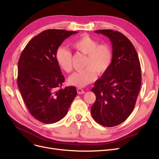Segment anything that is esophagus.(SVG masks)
Instances as JSON below:
<instances>
[{"label":"esophagus","instance_id":"obj_1","mask_svg":"<svg viewBox=\"0 0 159 159\" xmlns=\"http://www.w3.org/2000/svg\"><path fill=\"white\" fill-rule=\"evenodd\" d=\"M77 93H78L79 94H82V93H84V91L83 90V89H81V88H77Z\"/></svg>","mask_w":159,"mask_h":159}]
</instances>
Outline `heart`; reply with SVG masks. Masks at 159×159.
Returning a JSON list of instances; mask_svg holds the SVG:
<instances>
[{
  "instance_id": "obj_1",
  "label": "heart",
  "mask_w": 159,
  "mask_h": 159,
  "mask_svg": "<svg viewBox=\"0 0 159 159\" xmlns=\"http://www.w3.org/2000/svg\"><path fill=\"white\" fill-rule=\"evenodd\" d=\"M74 49L87 56L84 70L73 73L68 79L69 83L77 87H84L93 82L98 75L105 73L111 65L113 54L107 43L99 44L98 40L83 34L73 41ZM55 58L61 69L67 72L72 71V53L64 47H58Z\"/></svg>"
}]
</instances>
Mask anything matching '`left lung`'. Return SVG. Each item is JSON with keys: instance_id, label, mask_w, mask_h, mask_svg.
Returning <instances> with one entry per match:
<instances>
[{"instance_id": "8db88e82", "label": "left lung", "mask_w": 159, "mask_h": 159, "mask_svg": "<svg viewBox=\"0 0 159 159\" xmlns=\"http://www.w3.org/2000/svg\"><path fill=\"white\" fill-rule=\"evenodd\" d=\"M95 32L110 39L113 57L108 70L92 89L96 100L91 114L100 125L111 127L126 120L134 108L141 86L140 63L134 45L123 34L109 29Z\"/></svg>"}]
</instances>
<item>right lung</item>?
<instances>
[{
  "label": "right lung",
  "mask_w": 159,
  "mask_h": 159,
  "mask_svg": "<svg viewBox=\"0 0 159 159\" xmlns=\"http://www.w3.org/2000/svg\"><path fill=\"white\" fill-rule=\"evenodd\" d=\"M77 32L48 29L27 43L18 61L17 86L30 114L49 124L66 115L77 95L74 86L61 88L65 81L55 58L64 39Z\"/></svg>",
  "instance_id": "1"
}]
</instances>
